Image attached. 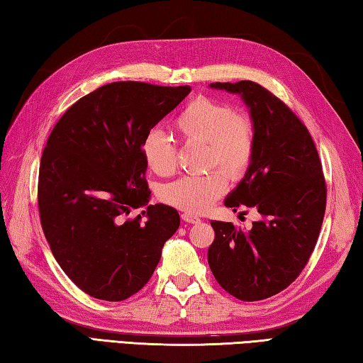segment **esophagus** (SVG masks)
<instances>
[{
  "mask_svg": "<svg viewBox=\"0 0 363 363\" xmlns=\"http://www.w3.org/2000/svg\"><path fill=\"white\" fill-rule=\"evenodd\" d=\"M182 220L184 223H189V224H199L201 223V218L193 215V213H183L182 215Z\"/></svg>",
  "mask_w": 363,
  "mask_h": 363,
  "instance_id": "obj_1",
  "label": "esophagus"
}]
</instances>
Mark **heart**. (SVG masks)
<instances>
[{
  "instance_id": "heart-1",
  "label": "heart",
  "mask_w": 363,
  "mask_h": 363,
  "mask_svg": "<svg viewBox=\"0 0 363 363\" xmlns=\"http://www.w3.org/2000/svg\"><path fill=\"white\" fill-rule=\"evenodd\" d=\"M184 142L205 143L203 167L220 166L230 177H240L255 155L256 133L250 115L234 112L228 102L211 98L191 101L175 118ZM147 167L158 175H170L177 166V147L160 129H150L140 142ZM228 188L223 170L186 175L161 189V199L186 213H202Z\"/></svg>"
}]
</instances>
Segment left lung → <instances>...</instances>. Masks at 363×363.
<instances>
[{
	"label": "left lung",
	"instance_id": "8db88e82",
	"mask_svg": "<svg viewBox=\"0 0 363 363\" xmlns=\"http://www.w3.org/2000/svg\"><path fill=\"white\" fill-rule=\"evenodd\" d=\"M210 88L238 94L255 123V155L224 205L255 208L261 220L250 230L211 221L208 265L230 296L256 302L288 288L308 262L325 211L323 166L308 129L264 86L242 80Z\"/></svg>",
	"mask_w": 363,
	"mask_h": 363
}]
</instances>
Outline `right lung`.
Segmentation results:
<instances>
[{
	"label": "right lung",
	"mask_w": 363,
	"mask_h": 363,
	"mask_svg": "<svg viewBox=\"0 0 363 363\" xmlns=\"http://www.w3.org/2000/svg\"><path fill=\"white\" fill-rule=\"evenodd\" d=\"M191 91L113 82L80 98L55 125L39 167L38 203L52 255L79 288L120 302L152 278L179 211L148 205L140 142ZM146 210L128 222L133 208Z\"/></svg>",
	"instance_id": "obj_1"
}]
</instances>
